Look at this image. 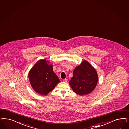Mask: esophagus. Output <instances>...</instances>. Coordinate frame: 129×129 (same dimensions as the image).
<instances>
[{
    "mask_svg": "<svg viewBox=\"0 0 129 129\" xmlns=\"http://www.w3.org/2000/svg\"><path fill=\"white\" fill-rule=\"evenodd\" d=\"M63 81L64 82H67L68 81V79H67V78H66V79H63Z\"/></svg>",
    "mask_w": 129,
    "mask_h": 129,
    "instance_id": "34e87169",
    "label": "esophagus"
}]
</instances>
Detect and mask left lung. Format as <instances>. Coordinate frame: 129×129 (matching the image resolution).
I'll list each match as a JSON object with an SVG mask.
<instances>
[{"instance_id": "1", "label": "left lung", "mask_w": 129, "mask_h": 129, "mask_svg": "<svg viewBox=\"0 0 129 129\" xmlns=\"http://www.w3.org/2000/svg\"><path fill=\"white\" fill-rule=\"evenodd\" d=\"M98 79L95 69L90 63L84 60L80 65L75 67L69 84L75 93L83 95L94 90Z\"/></svg>"}]
</instances>
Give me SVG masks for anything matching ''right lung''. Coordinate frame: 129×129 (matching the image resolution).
<instances>
[{"label":"right lung","mask_w":129,"mask_h":129,"mask_svg":"<svg viewBox=\"0 0 129 129\" xmlns=\"http://www.w3.org/2000/svg\"><path fill=\"white\" fill-rule=\"evenodd\" d=\"M46 59L40 60L34 65L28 74L31 86L37 93L47 95L52 91L60 80L53 70L52 64H48Z\"/></svg>","instance_id":"1"}]
</instances>
